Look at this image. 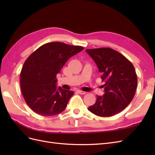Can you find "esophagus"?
<instances>
[{"mask_svg":"<svg viewBox=\"0 0 155 155\" xmlns=\"http://www.w3.org/2000/svg\"><path fill=\"white\" fill-rule=\"evenodd\" d=\"M77 92H78L79 94H86V92L82 91H80V90H78Z\"/></svg>","mask_w":155,"mask_h":155,"instance_id":"34e87169","label":"esophagus"}]
</instances>
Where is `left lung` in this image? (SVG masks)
<instances>
[{
	"mask_svg": "<svg viewBox=\"0 0 155 155\" xmlns=\"http://www.w3.org/2000/svg\"><path fill=\"white\" fill-rule=\"evenodd\" d=\"M86 51L94 61L102 81H105L104 96H97L96 103L88 110L101 117L119 113L129 105L137 90L134 66L125 56L110 48L87 49Z\"/></svg>",
	"mask_w": 155,
	"mask_h": 155,
	"instance_id": "8db88e82",
	"label": "left lung"
}]
</instances>
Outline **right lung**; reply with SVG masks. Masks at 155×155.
Wrapping results in <instances>:
<instances>
[{"instance_id": "obj_1", "label": "right lung", "mask_w": 155, "mask_h": 155, "mask_svg": "<svg viewBox=\"0 0 155 155\" xmlns=\"http://www.w3.org/2000/svg\"><path fill=\"white\" fill-rule=\"evenodd\" d=\"M84 49L61 42L43 45L23 64L20 84L26 104L35 113L51 116L62 112L74 92L56 86V76L72 56Z\"/></svg>"}]
</instances>
